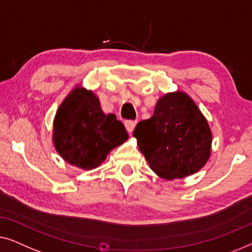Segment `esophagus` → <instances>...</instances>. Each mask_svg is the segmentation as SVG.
<instances>
[{
    "instance_id": "34e87169",
    "label": "esophagus",
    "mask_w": 252,
    "mask_h": 252,
    "mask_svg": "<svg viewBox=\"0 0 252 252\" xmlns=\"http://www.w3.org/2000/svg\"><path fill=\"white\" fill-rule=\"evenodd\" d=\"M137 125V121H132V120H127V121L125 122V126H126V129L129 133H131L134 129V126Z\"/></svg>"
}]
</instances>
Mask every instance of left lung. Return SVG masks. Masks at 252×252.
<instances>
[{"label": "left lung", "mask_w": 252, "mask_h": 252, "mask_svg": "<svg viewBox=\"0 0 252 252\" xmlns=\"http://www.w3.org/2000/svg\"><path fill=\"white\" fill-rule=\"evenodd\" d=\"M133 136L151 169L164 179L193 175L210 158V126L195 102L182 91L158 99L153 116L138 123Z\"/></svg>", "instance_id": "left-lung-1"}]
</instances>
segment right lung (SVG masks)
Segmentation results:
<instances>
[{"label": "right lung", "mask_w": 252, "mask_h": 252, "mask_svg": "<svg viewBox=\"0 0 252 252\" xmlns=\"http://www.w3.org/2000/svg\"><path fill=\"white\" fill-rule=\"evenodd\" d=\"M129 138L114 114H104L99 99L76 88L60 105L54 121V143L66 162L91 170L105 161L109 152Z\"/></svg>", "instance_id": "add662e5"}]
</instances>
